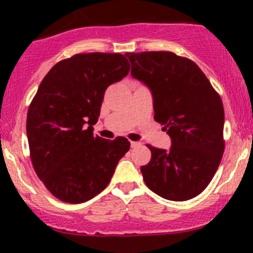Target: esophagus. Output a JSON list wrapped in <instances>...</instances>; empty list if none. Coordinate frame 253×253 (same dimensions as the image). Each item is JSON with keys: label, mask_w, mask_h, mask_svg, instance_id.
Returning a JSON list of instances; mask_svg holds the SVG:
<instances>
[{"label": "esophagus", "mask_w": 253, "mask_h": 253, "mask_svg": "<svg viewBox=\"0 0 253 253\" xmlns=\"http://www.w3.org/2000/svg\"><path fill=\"white\" fill-rule=\"evenodd\" d=\"M139 145H141V143H139V142H133V141L131 142V147L132 148H137V147H139Z\"/></svg>", "instance_id": "34e87169"}]
</instances>
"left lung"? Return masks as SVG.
<instances>
[{
	"label": "left lung",
	"instance_id": "left-lung-1",
	"mask_svg": "<svg viewBox=\"0 0 253 253\" xmlns=\"http://www.w3.org/2000/svg\"><path fill=\"white\" fill-rule=\"evenodd\" d=\"M131 75L150 88L154 120L171 137L169 150L148 144L141 168L145 185L160 197L187 201L206 190L223 158L220 95L192 60L170 51L127 52Z\"/></svg>",
	"mask_w": 253,
	"mask_h": 253
}]
</instances>
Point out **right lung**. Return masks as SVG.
Masks as SVG:
<instances>
[{"instance_id":"right-lung-1","label":"right lung","mask_w":253,"mask_h":253,"mask_svg":"<svg viewBox=\"0 0 253 253\" xmlns=\"http://www.w3.org/2000/svg\"><path fill=\"white\" fill-rule=\"evenodd\" d=\"M128 72L121 53H77L56 63L40 83L28 109V143L38 177L57 200L77 205L95 197L128 152L125 137L93 134L106 88Z\"/></svg>"}]
</instances>
